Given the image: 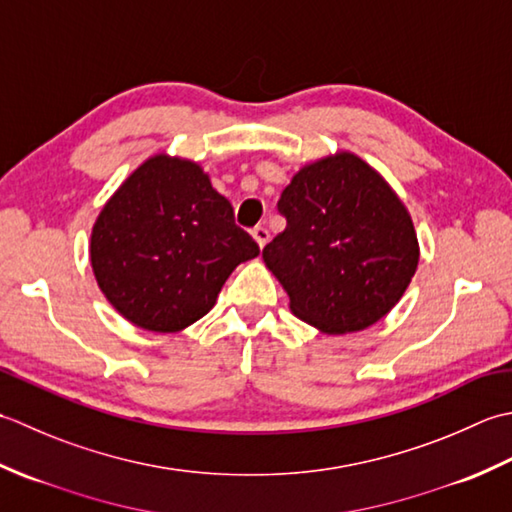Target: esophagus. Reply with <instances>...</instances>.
Instances as JSON below:
<instances>
[{"instance_id":"obj_1","label":"esophagus","mask_w":512,"mask_h":512,"mask_svg":"<svg viewBox=\"0 0 512 512\" xmlns=\"http://www.w3.org/2000/svg\"><path fill=\"white\" fill-rule=\"evenodd\" d=\"M252 236H254V241L258 243L260 249H263V247L267 245V241H269V232H267V227H263V225L254 227V229H252Z\"/></svg>"}]
</instances>
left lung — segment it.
<instances>
[{
	"instance_id": "8db88e82",
	"label": "left lung",
	"mask_w": 512,
	"mask_h": 512,
	"mask_svg": "<svg viewBox=\"0 0 512 512\" xmlns=\"http://www.w3.org/2000/svg\"><path fill=\"white\" fill-rule=\"evenodd\" d=\"M287 227L263 249L289 309L322 333L375 325L398 305L420 260L400 196L353 152L300 168L278 201Z\"/></svg>"
}]
</instances>
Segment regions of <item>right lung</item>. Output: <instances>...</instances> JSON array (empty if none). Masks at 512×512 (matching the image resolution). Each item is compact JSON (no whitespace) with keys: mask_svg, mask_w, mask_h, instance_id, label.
I'll return each mask as SVG.
<instances>
[{"mask_svg":"<svg viewBox=\"0 0 512 512\" xmlns=\"http://www.w3.org/2000/svg\"><path fill=\"white\" fill-rule=\"evenodd\" d=\"M260 254L232 203L194 161L154 154L103 205L90 236L97 285L145 331L190 327L232 271Z\"/></svg>","mask_w":512,"mask_h":512,"instance_id":"add662e5","label":"right lung"}]
</instances>
